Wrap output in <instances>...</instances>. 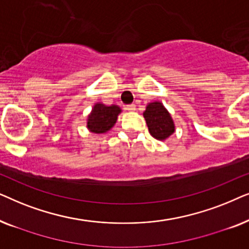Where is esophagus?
Returning <instances> with one entry per match:
<instances>
[{"instance_id": "1", "label": "esophagus", "mask_w": 249, "mask_h": 249, "mask_svg": "<svg viewBox=\"0 0 249 249\" xmlns=\"http://www.w3.org/2000/svg\"><path fill=\"white\" fill-rule=\"evenodd\" d=\"M125 108H127L128 111H135L136 110V105L135 104H129L125 107Z\"/></svg>"}]
</instances>
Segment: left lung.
<instances>
[{
	"label": "left lung",
	"instance_id": "left-lung-1",
	"mask_svg": "<svg viewBox=\"0 0 249 249\" xmlns=\"http://www.w3.org/2000/svg\"><path fill=\"white\" fill-rule=\"evenodd\" d=\"M149 134L159 141H164L175 132V124L168 110L161 102H153L146 107L144 113Z\"/></svg>",
	"mask_w": 249,
	"mask_h": 249
}]
</instances>
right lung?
<instances>
[{
    "instance_id": "obj_1",
    "label": "right lung",
    "mask_w": 249,
    "mask_h": 249,
    "mask_svg": "<svg viewBox=\"0 0 249 249\" xmlns=\"http://www.w3.org/2000/svg\"><path fill=\"white\" fill-rule=\"evenodd\" d=\"M121 108L118 105H107L96 103L87 119V128L95 134H104L110 130L118 120Z\"/></svg>"
}]
</instances>
